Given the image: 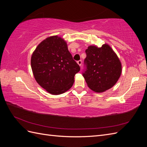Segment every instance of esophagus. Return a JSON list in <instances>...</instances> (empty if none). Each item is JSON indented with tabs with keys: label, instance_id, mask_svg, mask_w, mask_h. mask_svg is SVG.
<instances>
[{
	"label": "esophagus",
	"instance_id": "1",
	"mask_svg": "<svg viewBox=\"0 0 147 147\" xmlns=\"http://www.w3.org/2000/svg\"><path fill=\"white\" fill-rule=\"evenodd\" d=\"M77 64H78L80 66H81V65H82V61L81 60L78 61H77Z\"/></svg>",
	"mask_w": 147,
	"mask_h": 147
}]
</instances>
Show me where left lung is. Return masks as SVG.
Instances as JSON below:
<instances>
[{"instance_id": "1", "label": "left lung", "mask_w": 147, "mask_h": 147, "mask_svg": "<svg viewBox=\"0 0 147 147\" xmlns=\"http://www.w3.org/2000/svg\"><path fill=\"white\" fill-rule=\"evenodd\" d=\"M83 73L87 85L91 90L102 92L112 88L121 74L122 66L118 57L108 44L101 47L89 46L86 51Z\"/></svg>"}]
</instances>
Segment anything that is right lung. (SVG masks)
<instances>
[{"instance_id":"add662e5","label":"right lung","mask_w":147,"mask_h":147,"mask_svg":"<svg viewBox=\"0 0 147 147\" xmlns=\"http://www.w3.org/2000/svg\"><path fill=\"white\" fill-rule=\"evenodd\" d=\"M30 63L35 80L54 95L68 91L74 83L75 75L80 70L66 42L57 35L39 44L32 53Z\"/></svg>"}]
</instances>
